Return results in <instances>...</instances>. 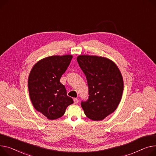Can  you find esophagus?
Instances as JSON below:
<instances>
[{"instance_id": "obj_1", "label": "esophagus", "mask_w": 156, "mask_h": 156, "mask_svg": "<svg viewBox=\"0 0 156 156\" xmlns=\"http://www.w3.org/2000/svg\"><path fill=\"white\" fill-rule=\"evenodd\" d=\"M78 103V98H74V103H75V104H77Z\"/></svg>"}]
</instances>
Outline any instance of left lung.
Here are the masks:
<instances>
[{
	"label": "left lung",
	"instance_id": "1",
	"mask_svg": "<svg viewBox=\"0 0 156 156\" xmlns=\"http://www.w3.org/2000/svg\"><path fill=\"white\" fill-rule=\"evenodd\" d=\"M76 59L89 90V98L81 101V107L90 119L102 120L115 112L121 101L124 87L121 72L107 58L80 55Z\"/></svg>",
	"mask_w": 156,
	"mask_h": 156
}]
</instances>
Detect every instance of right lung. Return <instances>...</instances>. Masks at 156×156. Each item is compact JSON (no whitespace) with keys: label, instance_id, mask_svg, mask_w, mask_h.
<instances>
[{"label":"right lung","instance_id":"obj_1","mask_svg":"<svg viewBox=\"0 0 156 156\" xmlns=\"http://www.w3.org/2000/svg\"><path fill=\"white\" fill-rule=\"evenodd\" d=\"M72 55L51 56L39 60L28 77V90L34 108L49 120L63 116L66 108L73 103L67 96L60 78L68 67Z\"/></svg>","mask_w":156,"mask_h":156}]
</instances>
